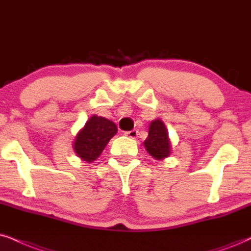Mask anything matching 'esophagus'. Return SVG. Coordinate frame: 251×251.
Wrapping results in <instances>:
<instances>
[{
  "mask_svg": "<svg viewBox=\"0 0 251 251\" xmlns=\"http://www.w3.org/2000/svg\"><path fill=\"white\" fill-rule=\"evenodd\" d=\"M125 135L128 136V138H131V139H135L136 136H138V131H136V129H132V131L125 132Z\"/></svg>",
  "mask_w": 251,
  "mask_h": 251,
  "instance_id": "esophagus-1",
  "label": "esophagus"
}]
</instances>
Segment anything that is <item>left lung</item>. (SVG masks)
Segmentation results:
<instances>
[{
	"label": "left lung",
	"instance_id": "obj_1",
	"mask_svg": "<svg viewBox=\"0 0 251 251\" xmlns=\"http://www.w3.org/2000/svg\"><path fill=\"white\" fill-rule=\"evenodd\" d=\"M146 151L155 160H164L171 153V142L168 129L161 119H155L149 124L148 138L144 142Z\"/></svg>",
	"mask_w": 251,
	"mask_h": 251
}]
</instances>
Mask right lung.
Segmentation results:
<instances>
[{"mask_svg":"<svg viewBox=\"0 0 251 251\" xmlns=\"http://www.w3.org/2000/svg\"><path fill=\"white\" fill-rule=\"evenodd\" d=\"M117 131L118 128L116 124L111 120L96 115L91 116L76 134L73 141V149L82 161L94 162L100 157Z\"/></svg>","mask_w":251,"mask_h":251,"instance_id":"1","label":"right lung"}]
</instances>
